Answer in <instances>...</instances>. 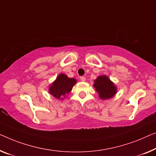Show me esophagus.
<instances>
[{"mask_svg": "<svg viewBox=\"0 0 156 156\" xmlns=\"http://www.w3.org/2000/svg\"><path fill=\"white\" fill-rule=\"evenodd\" d=\"M80 80H81V81H85V80H86L85 76H80Z\"/></svg>", "mask_w": 156, "mask_h": 156, "instance_id": "34e87169", "label": "esophagus"}]
</instances>
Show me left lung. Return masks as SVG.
I'll return each mask as SVG.
<instances>
[{
    "label": "left lung",
    "mask_w": 156,
    "mask_h": 156,
    "mask_svg": "<svg viewBox=\"0 0 156 156\" xmlns=\"http://www.w3.org/2000/svg\"><path fill=\"white\" fill-rule=\"evenodd\" d=\"M94 87L99 93V97L102 99H107L113 97L117 90L114 84L106 76H99L94 80Z\"/></svg>",
    "instance_id": "left-lung-1"
}]
</instances>
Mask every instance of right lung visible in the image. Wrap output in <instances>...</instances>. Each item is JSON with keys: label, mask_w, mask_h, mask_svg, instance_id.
Masks as SVG:
<instances>
[{"label": "right lung", "mask_w": 156, "mask_h": 156, "mask_svg": "<svg viewBox=\"0 0 156 156\" xmlns=\"http://www.w3.org/2000/svg\"><path fill=\"white\" fill-rule=\"evenodd\" d=\"M76 83V79L69 78L64 74L61 73L50 86L49 92L55 98L62 99L63 97H65L71 91Z\"/></svg>", "instance_id": "right-lung-1"}]
</instances>
